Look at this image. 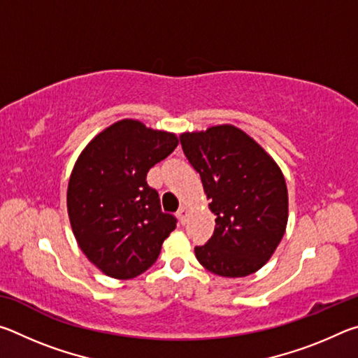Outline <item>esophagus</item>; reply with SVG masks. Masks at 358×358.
Masks as SVG:
<instances>
[{"mask_svg": "<svg viewBox=\"0 0 358 358\" xmlns=\"http://www.w3.org/2000/svg\"><path fill=\"white\" fill-rule=\"evenodd\" d=\"M177 215H178V217H180V221L185 224V222H186V217H187V207H186V205H181Z\"/></svg>", "mask_w": 358, "mask_h": 358, "instance_id": "1", "label": "esophagus"}]
</instances>
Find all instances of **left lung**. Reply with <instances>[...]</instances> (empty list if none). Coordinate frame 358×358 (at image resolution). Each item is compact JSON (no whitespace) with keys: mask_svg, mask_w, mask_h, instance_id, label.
I'll return each instance as SVG.
<instances>
[{"mask_svg":"<svg viewBox=\"0 0 358 358\" xmlns=\"http://www.w3.org/2000/svg\"><path fill=\"white\" fill-rule=\"evenodd\" d=\"M181 148L201 175L216 215L215 232L194 248L211 273L241 278L275 252L287 224V186L276 162L235 126H213L180 136Z\"/></svg>","mask_w":358,"mask_h":358,"instance_id":"8db88e82","label":"left lung"}]
</instances>
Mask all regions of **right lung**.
Wrapping results in <instances>:
<instances>
[{
  "instance_id": "1",
  "label": "right lung",
  "mask_w": 358,
  "mask_h": 358,
  "mask_svg": "<svg viewBox=\"0 0 358 358\" xmlns=\"http://www.w3.org/2000/svg\"><path fill=\"white\" fill-rule=\"evenodd\" d=\"M177 145L171 132L121 120L78 156L68 186L71 226L85 256L107 276L143 273L177 227V217L161 210L159 194L147 183L150 169Z\"/></svg>"
}]
</instances>
